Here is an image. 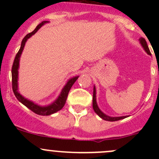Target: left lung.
Segmentation results:
<instances>
[{"instance_id":"left-lung-1","label":"left lung","mask_w":159,"mask_h":159,"mask_svg":"<svg viewBox=\"0 0 159 159\" xmlns=\"http://www.w3.org/2000/svg\"><path fill=\"white\" fill-rule=\"evenodd\" d=\"M139 42H140L141 45L142 46L144 50L145 51V52L147 54L151 55V52L149 51L148 48V46L147 44L146 41H145V38H139ZM92 106H93V109H94V112L100 117L101 118H102L103 120H105V121H118V120H121V119H124V118H127L128 116H121V117H111L108 116V115H105V113L101 111L100 108H98V104L97 102H96V89H95V86H94V89H93V101H92Z\"/></svg>"}]
</instances>
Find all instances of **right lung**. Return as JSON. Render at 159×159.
<instances>
[{
    "mask_svg": "<svg viewBox=\"0 0 159 159\" xmlns=\"http://www.w3.org/2000/svg\"><path fill=\"white\" fill-rule=\"evenodd\" d=\"M48 23V21L47 20H44L42 21L41 24L38 25L36 27L34 30L31 32V33L28 34L24 38V39L21 41V45H20V50L18 51L17 54H16V57L14 58V63H13L12 66V70H11V74H12V89L14 93V95L16 96L17 100L20 102V103L23 104L24 105L27 107L28 108H29L30 110H31L32 111L34 112L35 114L39 115H51L52 114L55 113V112L58 111L61 109L65 105V102H66L67 97H68V92H69L70 88L72 87V85L74 84V83L77 81V79L78 78L79 76H75L74 78H70L67 83L65 84V85L64 86V88L62 89L61 91V94H59L58 97L57 98L55 101L52 102L51 104L48 105H39L38 104L34 103L32 101L29 100V99L26 98L24 97L23 95L20 94V92L18 91V69H19V62H20V56H21L22 51H23L24 48H25V43L27 42L28 39H29L32 35L34 34L41 27L43 26L45 24Z\"/></svg>",
    "mask_w": 159,
    "mask_h": 159,
    "instance_id": "1",
    "label": "right lung"
}]
</instances>
